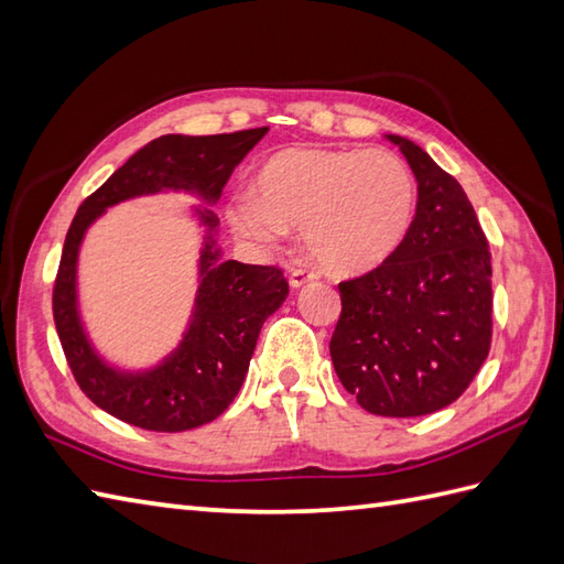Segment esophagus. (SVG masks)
Returning <instances> with one entry per match:
<instances>
[{
  "mask_svg": "<svg viewBox=\"0 0 564 564\" xmlns=\"http://www.w3.org/2000/svg\"><path fill=\"white\" fill-rule=\"evenodd\" d=\"M312 281H317V273L305 271V269H295V271L291 273V279H288V283H291L293 291H297V288H305V285L312 283Z\"/></svg>",
  "mask_w": 564,
  "mask_h": 564,
  "instance_id": "obj_1",
  "label": "esophagus"
}]
</instances>
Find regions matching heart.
I'll return each mask as SVG.
<instances>
[{
    "label": "heart",
    "instance_id": "heart-1",
    "mask_svg": "<svg viewBox=\"0 0 564 564\" xmlns=\"http://www.w3.org/2000/svg\"><path fill=\"white\" fill-rule=\"evenodd\" d=\"M252 189L228 206L232 232L276 247L300 228L305 250L336 276L382 267L409 235L417 202L409 165L384 149H281L254 170Z\"/></svg>",
    "mask_w": 564,
    "mask_h": 564
}]
</instances>
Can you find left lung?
Segmentation results:
<instances>
[{"label": "left lung", "mask_w": 564, "mask_h": 564, "mask_svg": "<svg viewBox=\"0 0 564 564\" xmlns=\"http://www.w3.org/2000/svg\"><path fill=\"white\" fill-rule=\"evenodd\" d=\"M417 182L413 226L382 267L338 283L334 370L368 413L415 417L459 399L492 336L488 240L466 192L405 137L387 134Z\"/></svg>", "instance_id": "1"}]
</instances>
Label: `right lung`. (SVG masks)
I'll use <instances>...</instances> for the list:
<instances>
[{"mask_svg": "<svg viewBox=\"0 0 564 564\" xmlns=\"http://www.w3.org/2000/svg\"><path fill=\"white\" fill-rule=\"evenodd\" d=\"M269 127L232 134H165L139 149L78 206L64 240L52 295L55 326L84 394L120 421L153 432H185L216 421L245 382L261 326L288 297L276 267L226 259L220 220L212 206L230 173ZM155 193H189L200 228L197 293L186 332L174 350L147 369H124L102 357L87 334L77 297V257L87 230L107 208Z\"/></svg>", "mask_w": 564, "mask_h": 564, "instance_id": "1", "label": "right lung"}]
</instances>
